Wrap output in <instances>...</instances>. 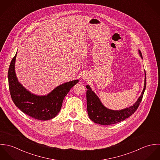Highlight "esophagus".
Masks as SVG:
<instances>
[{"label":"esophagus","mask_w":160,"mask_h":160,"mask_svg":"<svg viewBox=\"0 0 160 160\" xmlns=\"http://www.w3.org/2000/svg\"><path fill=\"white\" fill-rule=\"evenodd\" d=\"M83 78L84 79H88V78H87V77H86V76H83V78Z\"/></svg>","instance_id":"1"}]
</instances>
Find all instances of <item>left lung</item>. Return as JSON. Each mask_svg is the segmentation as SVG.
Returning <instances> with one entry per match:
<instances>
[{"label":"left lung","mask_w":160,"mask_h":160,"mask_svg":"<svg viewBox=\"0 0 160 160\" xmlns=\"http://www.w3.org/2000/svg\"><path fill=\"white\" fill-rule=\"evenodd\" d=\"M138 53L142 58V55L140 50H138ZM144 81L145 82L143 91L141 93V95L137 99L136 102L133 104V105L121 110H113L106 108L102 104L97 95L92 91L91 87L89 85H87V108L89 118L97 124L102 125H111L119 122L129 118L137 110L142 100V97L146 88L145 71Z\"/></svg>","instance_id":"left-lung-1"}]
</instances>
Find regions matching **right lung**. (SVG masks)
Segmentation results:
<instances>
[{
  "mask_svg": "<svg viewBox=\"0 0 160 160\" xmlns=\"http://www.w3.org/2000/svg\"><path fill=\"white\" fill-rule=\"evenodd\" d=\"M17 54V52L12 60L8 71L9 89L15 105L24 113L36 119L46 121L55 118L60 111L65 97L79 80L62 84L47 95L31 93L18 82L17 78L15 71Z\"/></svg>",
  "mask_w": 160,
  "mask_h": 160,
  "instance_id": "1",
  "label": "right lung"
}]
</instances>
